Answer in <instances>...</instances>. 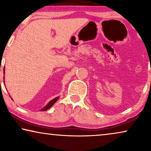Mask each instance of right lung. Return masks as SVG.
<instances>
[{
  "label": "right lung",
  "mask_w": 151,
  "mask_h": 151,
  "mask_svg": "<svg viewBox=\"0 0 151 151\" xmlns=\"http://www.w3.org/2000/svg\"><path fill=\"white\" fill-rule=\"evenodd\" d=\"M58 100V97H57V98H55L53 99V100H51V102H49L48 103V104L46 105V106H45L44 107V108H43V109H42V111H46V110H47V109H49V108H51V107L52 106L53 104H54V103H55V102H56V101H57Z\"/></svg>",
  "instance_id": "1"
}]
</instances>
